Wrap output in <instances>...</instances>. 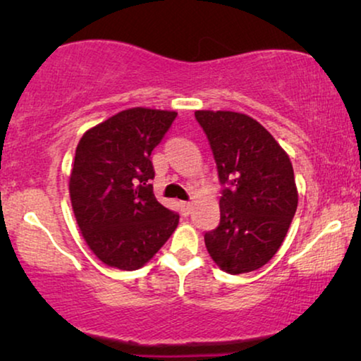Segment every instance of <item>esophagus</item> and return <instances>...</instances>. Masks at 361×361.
<instances>
[{"instance_id":"34e87169","label":"esophagus","mask_w":361,"mask_h":361,"mask_svg":"<svg viewBox=\"0 0 361 361\" xmlns=\"http://www.w3.org/2000/svg\"><path fill=\"white\" fill-rule=\"evenodd\" d=\"M179 209H180V214L184 215V216H187V215L190 214V210H192V204H190V202H180Z\"/></svg>"}]
</instances>
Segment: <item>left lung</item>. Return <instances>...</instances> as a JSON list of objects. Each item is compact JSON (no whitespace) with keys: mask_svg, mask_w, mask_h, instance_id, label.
I'll use <instances>...</instances> for the list:
<instances>
[{"mask_svg":"<svg viewBox=\"0 0 361 361\" xmlns=\"http://www.w3.org/2000/svg\"><path fill=\"white\" fill-rule=\"evenodd\" d=\"M221 185L220 224L204 235L212 259L250 273L276 255L298 209L289 156L258 121L235 111H195Z\"/></svg>","mask_w":361,"mask_h":361,"instance_id":"obj_1","label":"left lung"}]
</instances>
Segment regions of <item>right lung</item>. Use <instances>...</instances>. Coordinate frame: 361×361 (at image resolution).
<instances>
[{"label":"right lung","instance_id":"right-lung-1","mask_svg":"<svg viewBox=\"0 0 361 361\" xmlns=\"http://www.w3.org/2000/svg\"><path fill=\"white\" fill-rule=\"evenodd\" d=\"M176 111L131 108L82 136L73 159L72 209L83 238L103 263L123 271L145 266L169 240L179 214L156 200L151 152Z\"/></svg>","mask_w":361,"mask_h":361}]
</instances>
